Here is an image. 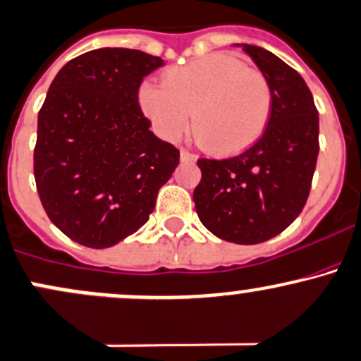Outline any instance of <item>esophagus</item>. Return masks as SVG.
<instances>
[{
    "mask_svg": "<svg viewBox=\"0 0 361 361\" xmlns=\"http://www.w3.org/2000/svg\"><path fill=\"white\" fill-rule=\"evenodd\" d=\"M180 157H181V162H193V161L197 159V156H195V154L188 152L187 149H181V152H180Z\"/></svg>",
    "mask_w": 361,
    "mask_h": 361,
    "instance_id": "esophagus-1",
    "label": "esophagus"
}]
</instances>
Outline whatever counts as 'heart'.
Segmentation results:
<instances>
[{"mask_svg":"<svg viewBox=\"0 0 361 361\" xmlns=\"http://www.w3.org/2000/svg\"><path fill=\"white\" fill-rule=\"evenodd\" d=\"M272 87L262 71L228 54H209L164 75V85L142 82L138 104L166 140L193 132L217 154L250 147L272 113Z\"/></svg>","mask_w":361,"mask_h":361,"instance_id":"heart-1","label":"heart"}]
</instances>
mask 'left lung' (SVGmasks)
Instances as JSON below:
<instances>
[{"label": "left lung", "mask_w": 361, "mask_h": 361, "mask_svg": "<svg viewBox=\"0 0 361 361\" xmlns=\"http://www.w3.org/2000/svg\"><path fill=\"white\" fill-rule=\"evenodd\" d=\"M241 47L272 87L271 118L262 137L238 156L197 161L202 180L193 202L217 238L255 245L284 231L307 204L319 156V111L298 71L264 47Z\"/></svg>", "instance_id": "obj_1"}]
</instances>
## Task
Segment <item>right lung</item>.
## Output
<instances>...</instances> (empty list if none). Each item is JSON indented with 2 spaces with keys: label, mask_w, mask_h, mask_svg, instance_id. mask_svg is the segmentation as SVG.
<instances>
[{
  "label": "right lung",
  "mask_w": 361,
  "mask_h": 361,
  "mask_svg": "<svg viewBox=\"0 0 361 361\" xmlns=\"http://www.w3.org/2000/svg\"><path fill=\"white\" fill-rule=\"evenodd\" d=\"M159 56L101 47L66 63L37 118L34 178L53 224L89 248H109L149 221L180 150L149 130L138 104Z\"/></svg>",
  "instance_id": "1"
}]
</instances>
